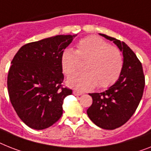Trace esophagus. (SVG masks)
<instances>
[{"label": "esophagus", "mask_w": 151, "mask_h": 151, "mask_svg": "<svg viewBox=\"0 0 151 151\" xmlns=\"http://www.w3.org/2000/svg\"><path fill=\"white\" fill-rule=\"evenodd\" d=\"M73 94L75 96H81L83 95V93H80V92H78V91H73Z\"/></svg>", "instance_id": "34e87169"}]
</instances>
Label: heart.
<instances>
[{
  "instance_id": "1",
  "label": "heart",
  "mask_w": 151,
  "mask_h": 151,
  "mask_svg": "<svg viewBox=\"0 0 151 151\" xmlns=\"http://www.w3.org/2000/svg\"><path fill=\"white\" fill-rule=\"evenodd\" d=\"M78 60L83 64L85 72L67 80V85L79 91L110 86L119 78L123 68V57L116 48L112 47L98 36H89L76 44V50L65 48L60 57L61 67L67 76L78 68Z\"/></svg>"
}]
</instances>
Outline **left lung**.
<instances>
[{
	"mask_svg": "<svg viewBox=\"0 0 151 151\" xmlns=\"http://www.w3.org/2000/svg\"><path fill=\"white\" fill-rule=\"evenodd\" d=\"M113 42L123 53V62L118 80L103 93H89L93 104L87 109L89 119L99 127L114 129L131 117L144 93L143 67L131 48L123 42L99 34Z\"/></svg>",
	"mask_w": 151,
	"mask_h": 151,
	"instance_id": "1",
	"label": "left lung"
}]
</instances>
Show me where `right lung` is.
<instances>
[{"label": "right lung", "instance_id": "1", "mask_svg": "<svg viewBox=\"0 0 151 151\" xmlns=\"http://www.w3.org/2000/svg\"><path fill=\"white\" fill-rule=\"evenodd\" d=\"M76 36L61 35L26 44L11 62L10 100L20 119L32 129H46L62 116L63 101L73 91L62 88L60 57Z\"/></svg>", "mask_w": 151, "mask_h": 151}]
</instances>
